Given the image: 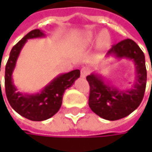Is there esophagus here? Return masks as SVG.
Listing matches in <instances>:
<instances>
[{"mask_svg":"<svg viewBox=\"0 0 152 152\" xmlns=\"http://www.w3.org/2000/svg\"><path fill=\"white\" fill-rule=\"evenodd\" d=\"M90 72H91V70H90L88 68H85V67L83 68V69H81V77H82V78L86 77V76L90 74Z\"/></svg>","mask_w":152,"mask_h":152,"instance_id":"34e87169","label":"esophagus"}]
</instances>
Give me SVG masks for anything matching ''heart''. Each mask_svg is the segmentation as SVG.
<instances>
[{"label": "heart", "mask_w": 152, "mask_h": 152, "mask_svg": "<svg viewBox=\"0 0 152 152\" xmlns=\"http://www.w3.org/2000/svg\"><path fill=\"white\" fill-rule=\"evenodd\" d=\"M79 43L83 47H89L97 43V46L100 50H105L111 44V38L106 31L94 33L92 31H85L79 38Z\"/></svg>", "instance_id": "1"}]
</instances>
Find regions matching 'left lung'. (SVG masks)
<instances>
[{
	"instance_id": "1",
	"label": "left lung",
	"mask_w": 152,
	"mask_h": 152,
	"mask_svg": "<svg viewBox=\"0 0 152 152\" xmlns=\"http://www.w3.org/2000/svg\"><path fill=\"white\" fill-rule=\"evenodd\" d=\"M116 61L122 59L131 61L135 65V80L130 88L121 90L112 85L102 75L91 73L86 79L90 84L89 106L93 113L107 121L122 119L134 112L141 104L146 87L147 72L142 51L132 39H125L113 47L106 58Z\"/></svg>"
}]
</instances>
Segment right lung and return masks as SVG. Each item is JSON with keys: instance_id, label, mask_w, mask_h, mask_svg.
<instances>
[{"instance_id": "add662e5", "label": "right lung", "mask_w": 152, "mask_h": 152, "mask_svg": "<svg viewBox=\"0 0 152 152\" xmlns=\"http://www.w3.org/2000/svg\"><path fill=\"white\" fill-rule=\"evenodd\" d=\"M45 37L44 31L36 29L30 31L13 46L5 68V91L9 103L17 113L33 121H41L53 117L61 106L64 91L71 87L80 76V70L75 69L58 75L39 92L29 93L17 91L12 75L23 47L28 39Z\"/></svg>"}]
</instances>
